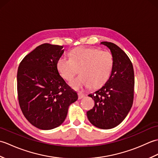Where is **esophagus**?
I'll return each mask as SVG.
<instances>
[{
  "instance_id": "esophagus-1",
  "label": "esophagus",
  "mask_w": 158,
  "mask_h": 158,
  "mask_svg": "<svg viewBox=\"0 0 158 158\" xmlns=\"http://www.w3.org/2000/svg\"><path fill=\"white\" fill-rule=\"evenodd\" d=\"M84 96H84V94H83V93H81V92H79V93H78V99H79V100L83 98Z\"/></svg>"
}]
</instances>
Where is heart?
Returning a JSON list of instances; mask_svg holds the SVG:
<instances>
[{
  "label": "heart",
  "mask_w": 158,
  "mask_h": 158,
  "mask_svg": "<svg viewBox=\"0 0 158 158\" xmlns=\"http://www.w3.org/2000/svg\"><path fill=\"white\" fill-rule=\"evenodd\" d=\"M70 58L61 57L57 62V70L63 79L71 81L77 73L81 74L70 82L73 89L92 86L98 88L108 81L113 60L110 53L92 48H77L69 52Z\"/></svg>",
  "instance_id": "b5f03b06"
}]
</instances>
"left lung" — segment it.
<instances>
[{"label":"left lung","instance_id":"8db88e82","mask_svg":"<svg viewBox=\"0 0 158 158\" xmlns=\"http://www.w3.org/2000/svg\"><path fill=\"white\" fill-rule=\"evenodd\" d=\"M111 52L113 64L108 81L88 96L94 100V106L87 112L92 125L101 129L118 126L126 118L132 106L135 74L128 56L113 43L103 41Z\"/></svg>","mask_w":158,"mask_h":158}]
</instances>
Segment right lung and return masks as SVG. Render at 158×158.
<instances>
[{
  "label": "right lung",
  "mask_w": 158,
  "mask_h": 158,
  "mask_svg": "<svg viewBox=\"0 0 158 158\" xmlns=\"http://www.w3.org/2000/svg\"><path fill=\"white\" fill-rule=\"evenodd\" d=\"M63 46L44 43L26 55L17 74L20 109L28 122L41 130H52L65 120L70 105L78 98L57 70Z\"/></svg>",
  "instance_id": "obj_1"
}]
</instances>
